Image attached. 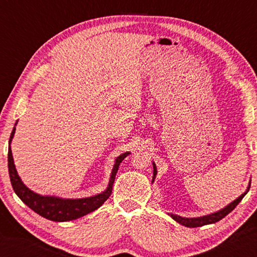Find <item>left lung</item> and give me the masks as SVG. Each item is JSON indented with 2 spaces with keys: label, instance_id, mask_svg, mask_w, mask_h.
Returning a JSON list of instances; mask_svg holds the SVG:
<instances>
[{
  "label": "left lung",
  "instance_id": "left-lung-1",
  "mask_svg": "<svg viewBox=\"0 0 257 257\" xmlns=\"http://www.w3.org/2000/svg\"><path fill=\"white\" fill-rule=\"evenodd\" d=\"M152 165H154V179H152V182H154L155 178L157 176V168H156L155 163H152ZM248 190H249V185L247 188V191ZM246 192H244L242 195H239L236 200H234L232 203L226 205L224 209H222L215 213H212V214H209V215H204V216H200V217H192V219H189V217H182V216H179L176 214H170V215L174 221H177L181 225H184L187 227H199V226H203L206 224H212V223H215L217 221L222 220L223 217L228 214V213L235 209L236 205L242 201V199L244 198L245 194H246Z\"/></svg>",
  "mask_w": 257,
  "mask_h": 257
}]
</instances>
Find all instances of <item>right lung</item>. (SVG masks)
I'll list each match as a JSON object with an SVG mask.
<instances>
[{"instance_id":"add662e5","label":"right lung","mask_w":257,"mask_h":257,"mask_svg":"<svg viewBox=\"0 0 257 257\" xmlns=\"http://www.w3.org/2000/svg\"><path fill=\"white\" fill-rule=\"evenodd\" d=\"M15 134V127L12 130V134L10 136V144L12 141ZM130 152H124L121 156H119L112 169L110 180L107 189L102 193L97 194L90 198L84 199H62L57 196H48V195H40L35 192H33L26 185L22 182L21 178L19 177L18 171H16L14 166V160L11 151V146H9V154H8V161H9V174L10 180L12 183L14 192L18 194L19 198L24 202V203L32 209L37 214L45 217L47 220L55 221V222H66L76 220L78 217L84 216L88 213L97 210L98 207L103 204L109 196L111 194L112 185L114 178L118 171L119 165L121 161L127 157Z\"/></svg>"}]
</instances>
